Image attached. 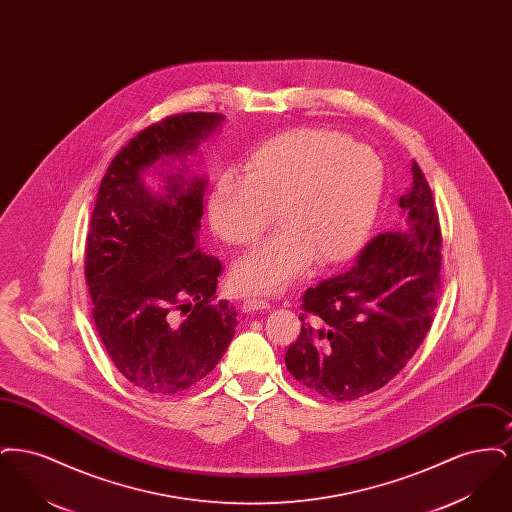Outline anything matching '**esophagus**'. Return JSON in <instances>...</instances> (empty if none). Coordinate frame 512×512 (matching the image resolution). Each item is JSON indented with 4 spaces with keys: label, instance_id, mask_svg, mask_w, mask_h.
<instances>
[{
    "label": "esophagus",
    "instance_id": "34e87169",
    "mask_svg": "<svg viewBox=\"0 0 512 512\" xmlns=\"http://www.w3.org/2000/svg\"><path fill=\"white\" fill-rule=\"evenodd\" d=\"M263 309H270V303L267 299H259V297L245 299L244 305H242L244 313H255V311H263Z\"/></svg>",
    "mask_w": 512,
    "mask_h": 512
}]
</instances>
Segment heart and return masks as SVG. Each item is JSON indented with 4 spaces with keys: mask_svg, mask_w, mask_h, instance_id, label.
<instances>
[{
    "mask_svg": "<svg viewBox=\"0 0 512 512\" xmlns=\"http://www.w3.org/2000/svg\"><path fill=\"white\" fill-rule=\"evenodd\" d=\"M384 194V165L365 146L332 130L299 128L270 138L226 174L209 195V224L228 245L253 244L232 282L249 293L276 292L317 265L349 259L366 240Z\"/></svg>",
    "mask_w": 512,
    "mask_h": 512,
    "instance_id": "b5f03b06",
    "label": "heart"
}]
</instances>
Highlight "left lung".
Returning <instances> with one entry per match:
<instances>
[{"instance_id":"left-lung-1","label":"left lung","mask_w":512,"mask_h":512,"mask_svg":"<svg viewBox=\"0 0 512 512\" xmlns=\"http://www.w3.org/2000/svg\"><path fill=\"white\" fill-rule=\"evenodd\" d=\"M399 197L405 222L368 242L353 268L301 297V332L286 351L293 378L336 401L384 388L426 338L438 305L441 228L413 161Z\"/></svg>"}]
</instances>
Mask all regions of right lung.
<instances>
[{
  "instance_id": "obj_1",
  "label": "right lung",
  "mask_w": 512,
  "mask_h": 512,
  "mask_svg": "<svg viewBox=\"0 0 512 512\" xmlns=\"http://www.w3.org/2000/svg\"><path fill=\"white\" fill-rule=\"evenodd\" d=\"M222 121L182 113L136 134L101 178L90 220L84 268L96 330L122 376L153 395L192 388L236 334V309L211 303L222 265L197 244L207 180L186 169ZM155 164L161 193L143 182Z\"/></svg>"
}]
</instances>
